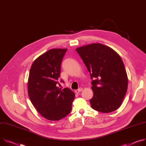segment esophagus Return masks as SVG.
I'll use <instances>...</instances> for the list:
<instances>
[{
  "instance_id": "34e87169",
  "label": "esophagus",
  "mask_w": 146,
  "mask_h": 146,
  "mask_svg": "<svg viewBox=\"0 0 146 146\" xmlns=\"http://www.w3.org/2000/svg\"><path fill=\"white\" fill-rule=\"evenodd\" d=\"M83 90V89L82 88H79L78 89H76V90H75V93H79V92H81L82 90Z\"/></svg>"
}]
</instances>
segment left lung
Here are the masks:
<instances>
[{"instance_id": "left-lung-1", "label": "left lung", "mask_w": 146, "mask_h": 146, "mask_svg": "<svg viewBox=\"0 0 146 146\" xmlns=\"http://www.w3.org/2000/svg\"><path fill=\"white\" fill-rule=\"evenodd\" d=\"M90 73L94 110L111 112L122 104L127 89V76L119 55L111 47L99 43L76 48Z\"/></svg>"}]
</instances>
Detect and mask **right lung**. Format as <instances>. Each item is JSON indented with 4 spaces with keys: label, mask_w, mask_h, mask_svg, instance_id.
Here are the masks:
<instances>
[{
    "label": "right lung",
    "mask_w": 146,
    "mask_h": 146,
    "mask_svg": "<svg viewBox=\"0 0 146 146\" xmlns=\"http://www.w3.org/2000/svg\"><path fill=\"white\" fill-rule=\"evenodd\" d=\"M67 48H52L32 63L28 78L30 100L46 119L58 121L70 114L75 93L69 88H59L61 64ZM61 82H63L61 80Z\"/></svg>",
    "instance_id": "1"
}]
</instances>
